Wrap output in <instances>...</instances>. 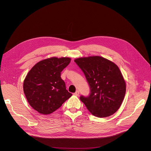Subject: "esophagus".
Instances as JSON below:
<instances>
[{
  "mask_svg": "<svg viewBox=\"0 0 151 151\" xmlns=\"http://www.w3.org/2000/svg\"><path fill=\"white\" fill-rule=\"evenodd\" d=\"M75 96H78L79 94V91H76L74 94H73Z\"/></svg>",
  "mask_w": 151,
  "mask_h": 151,
  "instance_id": "1",
  "label": "esophagus"
}]
</instances>
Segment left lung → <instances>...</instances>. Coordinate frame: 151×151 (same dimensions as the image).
<instances>
[{"mask_svg":"<svg viewBox=\"0 0 151 151\" xmlns=\"http://www.w3.org/2000/svg\"><path fill=\"white\" fill-rule=\"evenodd\" d=\"M90 87L88 97L81 96L90 113L99 118L112 115L120 107L126 92V82L119 68L100 56L76 58Z\"/></svg>","mask_w":151,"mask_h":151,"instance_id":"8db88e82","label":"left lung"}]
</instances>
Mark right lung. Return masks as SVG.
<instances>
[{"label":"right lung","mask_w":151,"mask_h":151,"mask_svg":"<svg viewBox=\"0 0 151 151\" xmlns=\"http://www.w3.org/2000/svg\"><path fill=\"white\" fill-rule=\"evenodd\" d=\"M70 61V57L44 59L37 63L26 75L24 94L30 106L39 114L53 113L72 96L60 76Z\"/></svg>","instance_id":"1"}]
</instances>
